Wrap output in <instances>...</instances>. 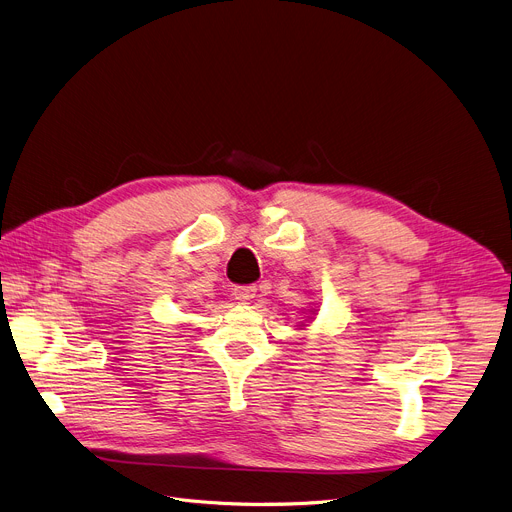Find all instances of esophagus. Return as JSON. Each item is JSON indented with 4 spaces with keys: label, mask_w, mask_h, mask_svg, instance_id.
<instances>
[{
    "label": "esophagus",
    "mask_w": 512,
    "mask_h": 512,
    "mask_svg": "<svg viewBox=\"0 0 512 512\" xmlns=\"http://www.w3.org/2000/svg\"><path fill=\"white\" fill-rule=\"evenodd\" d=\"M233 295H235L237 302L248 304V302H252V299L256 297V287H252V285H246V287H235V289H233Z\"/></svg>",
    "instance_id": "34e87169"
}]
</instances>
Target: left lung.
<instances>
[{"mask_svg": "<svg viewBox=\"0 0 512 512\" xmlns=\"http://www.w3.org/2000/svg\"><path fill=\"white\" fill-rule=\"evenodd\" d=\"M310 314H316V310H310ZM308 318H312V316H308ZM299 326H306V324L302 322V324H299Z\"/></svg>", "mask_w": 512, "mask_h": 512, "instance_id": "left-lung-1", "label": "left lung"}]
</instances>
